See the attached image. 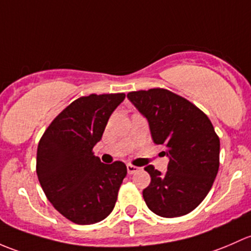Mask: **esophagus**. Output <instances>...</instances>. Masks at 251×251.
<instances>
[{
	"mask_svg": "<svg viewBox=\"0 0 251 251\" xmlns=\"http://www.w3.org/2000/svg\"><path fill=\"white\" fill-rule=\"evenodd\" d=\"M126 170H128V174H134V173L138 172L139 168L133 164H126Z\"/></svg>",
	"mask_w": 251,
	"mask_h": 251,
	"instance_id": "34e87169",
	"label": "esophagus"
}]
</instances>
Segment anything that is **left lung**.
<instances>
[{"instance_id": "8db88e82", "label": "left lung", "mask_w": 251, "mask_h": 251, "mask_svg": "<svg viewBox=\"0 0 251 251\" xmlns=\"http://www.w3.org/2000/svg\"><path fill=\"white\" fill-rule=\"evenodd\" d=\"M126 97L147 118L153 143L165 147L168 170L145 168L151 182L145 203L163 218L195 210L210 191L220 165V139L208 116L185 98L164 89L129 92Z\"/></svg>"}]
</instances>
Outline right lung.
Wrapping results in <instances>:
<instances>
[{"mask_svg":"<svg viewBox=\"0 0 251 251\" xmlns=\"http://www.w3.org/2000/svg\"><path fill=\"white\" fill-rule=\"evenodd\" d=\"M125 98V93L78 98L51 121L38 143L36 173L43 192L74 224L99 222L115 208L126 167L121 161L101 163L93 147Z\"/></svg>","mask_w":251,"mask_h":251,"instance_id":"1","label":"right lung"}]
</instances>
